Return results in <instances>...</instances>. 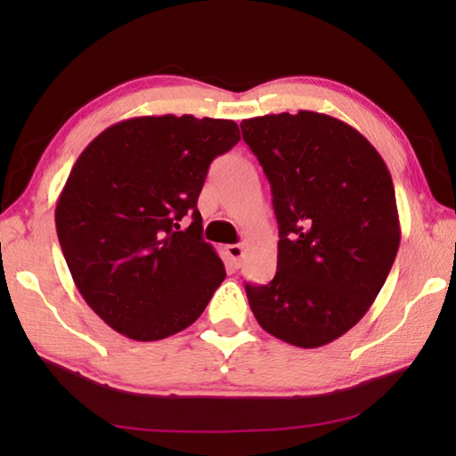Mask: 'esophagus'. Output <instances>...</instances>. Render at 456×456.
I'll return each mask as SVG.
<instances>
[{
	"mask_svg": "<svg viewBox=\"0 0 456 456\" xmlns=\"http://www.w3.org/2000/svg\"><path fill=\"white\" fill-rule=\"evenodd\" d=\"M223 251H225V256L229 257L231 265L237 267L239 261L243 257V245H225L223 247Z\"/></svg>",
	"mask_w": 456,
	"mask_h": 456,
	"instance_id": "34e87169",
	"label": "esophagus"
}]
</instances>
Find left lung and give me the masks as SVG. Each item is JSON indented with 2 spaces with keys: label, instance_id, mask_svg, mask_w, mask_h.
<instances>
[{
  "label": "left lung",
  "instance_id": "left-lung-1",
  "mask_svg": "<svg viewBox=\"0 0 456 456\" xmlns=\"http://www.w3.org/2000/svg\"><path fill=\"white\" fill-rule=\"evenodd\" d=\"M272 184L280 227L277 272L245 283L267 334L320 348L364 318L400 245L388 167L356 128L312 110L241 122Z\"/></svg>",
  "mask_w": 456,
  "mask_h": 456
}]
</instances>
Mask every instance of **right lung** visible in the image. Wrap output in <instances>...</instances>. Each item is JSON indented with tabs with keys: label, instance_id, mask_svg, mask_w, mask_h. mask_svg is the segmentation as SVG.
<instances>
[{
	"label": "right lung",
	"instance_id": "add662e5",
	"mask_svg": "<svg viewBox=\"0 0 456 456\" xmlns=\"http://www.w3.org/2000/svg\"><path fill=\"white\" fill-rule=\"evenodd\" d=\"M239 141L233 120L138 117L74 163L56 205L60 247L82 297L118 334L154 342L189 328L225 280L197 199L213 159Z\"/></svg>",
	"mask_w": 456,
	"mask_h": 456
}]
</instances>
